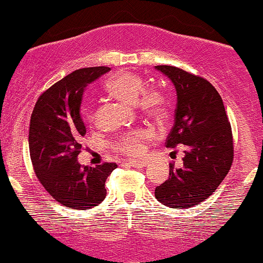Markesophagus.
Wrapping results in <instances>:
<instances>
[{
    "label": "esophagus",
    "instance_id": "obj_1",
    "mask_svg": "<svg viewBox=\"0 0 263 263\" xmlns=\"http://www.w3.org/2000/svg\"><path fill=\"white\" fill-rule=\"evenodd\" d=\"M127 162H128L129 165H132L135 168H142L147 164V160L145 159H129Z\"/></svg>",
    "mask_w": 263,
    "mask_h": 263
}]
</instances>
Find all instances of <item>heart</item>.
I'll list each match as a JSON object with an SVG mask.
<instances>
[{
    "label": "heart",
    "instance_id": "1",
    "mask_svg": "<svg viewBox=\"0 0 263 263\" xmlns=\"http://www.w3.org/2000/svg\"><path fill=\"white\" fill-rule=\"evenodd\" d=\"M145 88L141 77L128 70H121L111 76L105 82V91L113 99L126 105H135L145 114L150 117H160L164 113V100L158 92L145 93L144 98L139 100ZM82 118L86 123H92L93 113L90 108L82 109ZM149 137V131L145 128L135 129L123 135L114 144L118 152L129 155H137L142 149V145Z\"/></svg>",
    "mask_w": 263,
    "mask_h": 263
}]
</instances>
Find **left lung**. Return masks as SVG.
<instances>
[{
    "instance_id": "1",
    "label": "left lung",
    "mask_w": 263,
    "mask_h": 263,
    "mask_svg": "<svg viewBox=\"0 0 263 263\" xmlns=\"http://www.w3.org/2000/svg\"><path fill=\"white\" fill-rule=\"evenodd\" d=\"M155 69L172 82L177 96L165 146L185 147L182 165H170V177L155 187V198L165 207L189 208L212 195L228 175L234 157L231 127L220 93L207 80L170 65Z\"/></svg>"
}]
</instances>
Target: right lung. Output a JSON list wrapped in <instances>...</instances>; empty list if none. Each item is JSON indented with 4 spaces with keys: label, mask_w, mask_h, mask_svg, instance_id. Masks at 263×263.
I'll list each match as a JSON object with an SVG mask.
<instances>
[{
    "label": "right lung",
    "mask_w": 263,
    "mask_h": 263,
    "mask_svg": "<svg viewBox=\"0 0 263 263\" xmlns=\"http://www.w3.org/2000/svg\"><path fill=\"white\" fill-rule=\"evenodd\" d=\"M109 70H74L40 96L30 117L28 142L35 175L52 198L72 210L100 204L106 196V178L117 168L116 163L96 167L78 163L81 137L86 134L81 116L83 95L88 85Z\"/></svg>",
    "instance_id": "obj_1"
}]
</instances>
